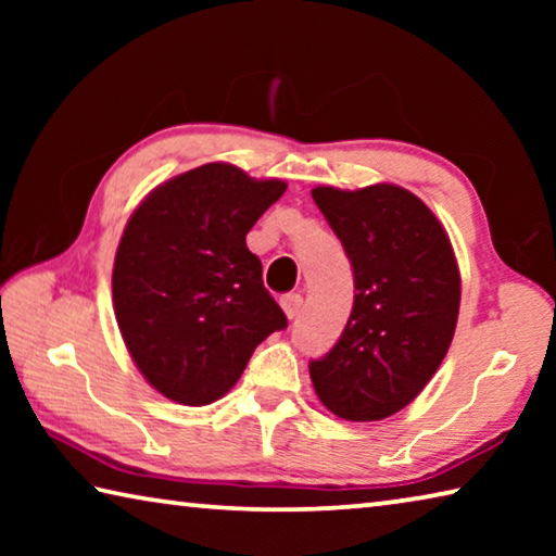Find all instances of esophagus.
Masks as SVG:
<instances>
[{
	"label": "esophagus",
	"instance_id": "obj_1",
	"mask_svg": "<svg viewBox=\"0 0 556 556\" xmlns=\"http://www.w3.org/2000/svg\"><path fill=\"white\" fill-rule=\"evenodd\" d=\"M279 304H281V308H285V314L289 318H296L301 314V306H304V296L294 294V291H291V294H285V296L279 299Z\"/></svg>",
	"mask_w": 556,
	"mask_h": 556
}]
</instances>
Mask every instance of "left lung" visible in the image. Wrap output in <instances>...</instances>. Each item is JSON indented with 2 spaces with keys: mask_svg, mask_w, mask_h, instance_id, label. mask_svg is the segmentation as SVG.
Instances as JSON below:
<instances>
[{
  "mask_svg": "<svg viewBox=\"0 0 556 556\" xmlns=\"http://www.w3.org/2000/svg\"><path fill=\"white\" fill-rule=\"evenodd\" d=\"M312 195L351 260L355 299L341 338L308 372L338 417L378 421L407 407L448 351L460 304L454 250L437 215L400 186H318Z\"/></svg>",
  "mask_w": 556,
  "mask_h": 556,
  "instance_id": "left-lung-1",
  "label": "left lung"
}]
</instances>
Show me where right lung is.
I'll return each mask as SVG.
<instances>
[{"label": "right lung", "instance_id": "obj_1", "mask_svg": "<svg viewBox=\"0 0 556 556\" xmlns=\"http://www.w3.org/2000/svg\"><path fill=\"white\" fill-rule=\"evenodd\" d=\"M287 191L238 166L203 164L156 186L122 232L112 301L147 382L188 407L220 400L255 348L287 328L248 232Z\"/></svg>", "mask_w": 556, "mask_h": 556}]
</instances>
